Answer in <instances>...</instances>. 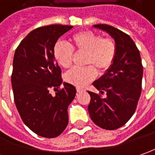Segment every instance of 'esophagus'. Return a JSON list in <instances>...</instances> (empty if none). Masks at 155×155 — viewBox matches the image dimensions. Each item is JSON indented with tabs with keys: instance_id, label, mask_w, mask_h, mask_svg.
I'll use <instances>...</instances> for the list:
<instances>
[{
	"instance_id": "34e87169",
	"label": "esophagus",
	"mask_w": 155,
	"mask_h": 155,
	"mask_svg": "<svg viewBox=\"0 0 155 155\" xmlns=\"http://www.w3.org/2000/svg\"><path fill=\"white\" fill-rule=\"evenodd\" d=\"M76 91H77V92H81V91H84V89H81V88H79V87H77V88H76Z\"/></svg>"
}]
</instances>
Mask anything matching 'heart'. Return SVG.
<instances>
[{"instance_id": "b5f03b06", "label": "heart", "mask_w": 155, "mask_h": 155, "mask_svg": "<svg viewBox=\"0 0 155 155\" xmlns=\"http://www.w3.org/2000/svg\"><path fill=\"white\" fill-rule=\"evenodd\" d=\"M71 47L57 43L53 48V56L60 67L67 69L73 60L74 51L86 53L85 63L93 65L103 72L110 68L116 55V45L111 38H102L91 31H82L73 35ZM97 72L92 66L73 68L64 74L65 81L77 87H85L96 77Z\"/></svg>"}]
</instances>
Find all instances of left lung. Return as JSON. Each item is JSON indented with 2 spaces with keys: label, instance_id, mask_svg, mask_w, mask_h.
<instances>
[{
  "label": "left lung",
  "instance_id": "left-lung-1",
  "mask_svg": "<svg viewBox=\"0 0 155 155\" xmlns=\"http://www.w3.org/2000/svg\"><path fill=\"white\" fill-rule=\"evenodd\" d=\"M93 27L113 38L116 55L110 68L92 83L101 94L106 92V97L88 91L91 101L87 108L97 126L115 130L124 126L135 113L142 91V60L138 49L128 35L107 25Z\"/></svg>",
  "mask_w": 155,
  "mask_h": 155
}]
</instances>
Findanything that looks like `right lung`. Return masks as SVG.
<instances>
[{
	"label": "right lung",
	"instance_id": "right-lung-1",
	"mask_svg": "<svg viewBox=\"0 0 155 155\" xmlns=\"http://www.w3.org/2000/svg\"><path fill=\"white\" fill-rule=\"evenodd\" d=\"M72 28L51 25L34 29L14 53L12 86L16 107L25 125L43 137L59 136L69 123L68 107L76 89L69 83H63L53 48L58 38ZM62 84L63 89L55 96L49 92Z\"/></svg>",
	"mask_w": 155,
	"mask_h": 155
}]
</instances>
